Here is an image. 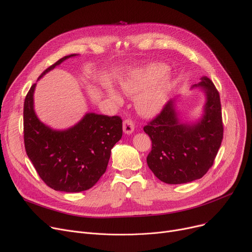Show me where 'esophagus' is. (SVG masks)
<instances>
[{"instance_id":"esophagus-1","label":"esophagus","mask_w":252,"mask_h":252,"mask_svg":"<svg viewBox=\"0 0 252 252\" xmlns=\"http://www.w3.org/2000/svg\"><path fill=\"white\" fill-rule=\"evenodd\" d=\"M123 129H124V133L126 135H130L133 133L134 129H135V126L133 124V122L129 121V119H126L123 124Z\"/></svg>"}]
</instances>
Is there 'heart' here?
Instances as JSON below:
<instances>
[{"mask_svg":"<svg viewBox=\"0 0 252 252\" xmlns=\"http://www.w3.org/2000/svg\"><path fill=\"white\" fill-rule=\"evenodd\" d=\"M167 65L161 62H150L127 69L119 77V87L126 96L134 98L137 112L144 117H153L160 113L168 103L175 88V81L166 74ZM106 93L116 104L123 103V97L111 86Z\"/></svg>","mask_w":252,"mask_h":252,"instance_id":"heart-1","label":"heart"}]
</instances>
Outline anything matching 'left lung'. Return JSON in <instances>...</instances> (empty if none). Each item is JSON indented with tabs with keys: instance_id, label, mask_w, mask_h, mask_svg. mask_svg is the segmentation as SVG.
Wrapping results in <instances>:
<instances>
[{
	"instance_id": "left-lung-1",
	"label": "left lung",
	"mask_w": 252,
	"mask_h": 252,
	"mask_svg": "<svg viewBox=\"0 0 252 252\" xmlns=\"http://www.w3.org/2000/svg\"><path fill=\"white\" fill-rule=\"evenodd\" d=\"M192 89H201L204 104L200 116L188 121L181 112L180 96L168 101L161 113L144 131L152 141L147 164L166 184H185L201 179L214 164L222 140L219 92L207 76Z\"/></svg>"
}]
</instances>
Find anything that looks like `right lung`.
Listing matches in <instances>:
<instances>
[{"label": "right lung", "mask_w": 252, "mask_h": 252, "mask_svg": "<svg viewBox=\"0 0 252 252\" xmlns=\"http://www.w3.org/2000/svg\"><path fill=\"white\" fill-rule=\"evenodd\" d=\"M71 54L58 60L41 79ZM32 85L23 109L24 146L38 176L56 191L82 192L92 188L107 168L114 145L122 139L123 121L118 116L86 113L74 126L56 129L44 124L34 110Z\"/></svg>", "instance_id": "1"}]
</instances>
